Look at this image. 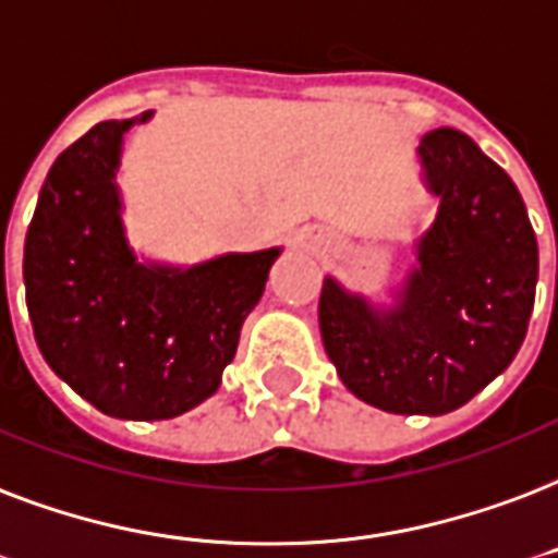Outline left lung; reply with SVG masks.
I'll list each match as a JSON object with an SVG mask.
<instances>
[{
  "instance_id": "left-lung-1",
  "label": "left lung",
  "mask_w": 558,
  "mask_h": 558,
  "mask_svg": "<svg viewBox=\"0 0 558 558\" xmlns=\"http://www.w3.org/2000/svg\"><path fill=\"white\" fill-rule=\"evenodd\" d=\"M418 155L439 213L395 307L374 310L327 278L318 325L360 401L445 415L515 360L533 313L538 245L512 178L468 134L430 131Z\"/></svg>"
}]
</instances>
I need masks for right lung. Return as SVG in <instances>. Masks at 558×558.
<instances>
[{
	"instance_id": "right-lung-1",
	"label": "right lung",
	"mask_w": 558,
	"mask_h": 558,
	"mask_svg": "<svg viewBox=\"0 0 558 558\" xmlns=\"http://www.w3.org/2000/svg\"><path fill=\"white\" fill-rule=\"evenodd\" d=\"M110 119L75 140L46 175L25 233V301L43 360L113 418H175L210 398L260 301L280 248L225 254L193 269L148 266L122 233Z\"/></svg>"
}]
</instances>
